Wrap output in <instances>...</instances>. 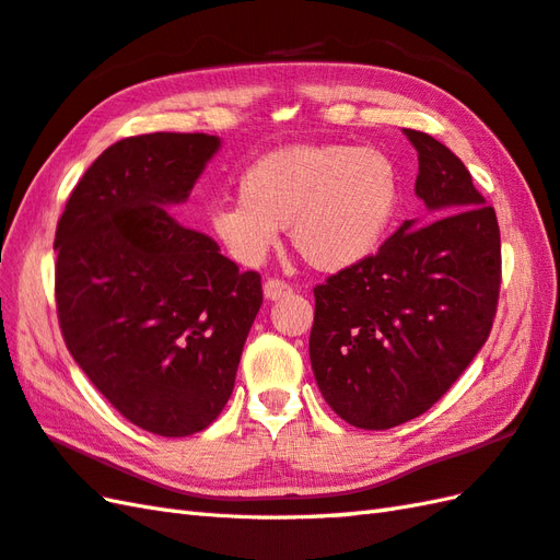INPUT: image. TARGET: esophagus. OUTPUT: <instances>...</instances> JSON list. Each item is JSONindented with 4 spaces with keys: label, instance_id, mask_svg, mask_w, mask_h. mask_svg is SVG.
<instances>
[{
    "label": "esophagus",
    "instance_id": "obj_1",
    "mask_svg": "<svg viewBox=\"0 0 560 560\" xmlns=\"http://www.w3.org/2000/svg\"><path fill=\"white\" fill-rule=\"evenodd\" d=\"M293 293L291 283L283 281V279H267L265 281V298L267 301H279V298Z\"/></svg>",
    "mask_w": 560,
    "mask_h": 560
}]
</instances>
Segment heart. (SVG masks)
Wrapping results in <instances>:
<instances>
[{"mask_svg": "<svg viewBox=\"0 0 560 560\" xmlns=\"http://www.w3.org/2000/svg\"><path fill=\"white\" fill-rule=\"evenodd\" d=\"M400 202V176L380 148L289 145L241 178V198L212 207L210 226L241 265H259L289 226L307 265L341 271L376 253Z\"/></svg>", "mask_w": 560, "mask_h": 560, "instance_id": "1", "label": "heart"}]
</instances>
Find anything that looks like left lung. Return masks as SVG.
Masks as SVG:
<instances>
[{
    "instance_id": "1",
    "label": "left lung",
    "mask_w": 560,
    "mask_h": 560,
    "mask_svg": "<svg viewBox=\"0 0 560 560\" xmlns=\"http://www.w3.org/2000/svg\"><path fill=\"white\" fill-rule=\"evenodd\" d=\"M402 133L418 150L427 224L402 221L380 253L315 285L312 372L331 410L360 429L432 408L489 339L499 305L497 212L446 145Z\"/></svg>"
}]
</instances>
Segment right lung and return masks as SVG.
Listing matches in <instances>:
<instances>
[{
    "mask_svg": "<svg viewBox=\"0 0 560 560\" xmlns=\"http://www.w3.org/2000/svg\"><path fill=\"white\" fill-rule=\"evenodd\" d=\"M219 148L207 133L114 142L57 224L55 295L69 353L128 422L160 436L217 420L262 305L257 271H241L164 210L188 200Z\"/></svg>",
    "mask_w": 560,
    "mask_h": 560,
    "instance_id": "add662e5",
    "label": "right lung"
}]
</instances>
